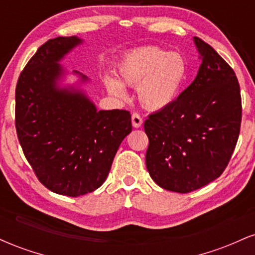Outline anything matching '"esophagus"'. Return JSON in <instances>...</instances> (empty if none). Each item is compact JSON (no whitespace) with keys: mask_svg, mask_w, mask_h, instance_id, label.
<instances>
[{"mask_svg":"<svg viewBox=\"0 0 255 255\" xmlns=\"http://www.w3.org/2000/svg\"><path fill=\"white\" fill-rule=\"evenodd\" d=\"M131 125H133L134 128L141 127L142 119L137 113H133V115H131Z\"/></svg>","mask_w":255,"mask_h":255,"instance_id":"esophagus-1","label":"esophagus"}]
</instances>
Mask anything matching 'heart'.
Instances as JSON below:
<instances>
[{
	"label": "heart",
	"instance_id": "1",
	"mask_svg": "<svg viewBox=\"0 0 255 255\" xmlns=\"http://www.w3.org/2000/svg\"><path fill=\"white\" fill-rule=\"evenodd\" d=\"M120 80L105 79L107 89L120 99L127 98L122 84L136 87L140 105L146 110L159 111L176 101L187 77L186 60L177 52L158 46H145L128 52L118 67Z\"/></svg>",
	"mask_w": 255,
	"mask_h": 255
}]
</instances>
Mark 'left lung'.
<instances>
[{"label": "left lung", "mask_w": 255, "mask_h": 255, "mask_svg": "<svg viewBox=\"0 0 255 255\" xmlns=\"http://www.w3.org/2000/svg\"><path fill=\"white\" fill-rule=\"evenodd\" d=\"M201 64L194 81L170 107L151 114L146 166L166 191L189 193L222 175L238 142L242 107L235 72L194 37Z\"/></svg>", "instance_id": "1"}]
</instances>
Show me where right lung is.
Returning <instances> with one entry per match:
<instances>
[{
  "label": "right lung",
  "mask_w": 255,
  "mask_h": 255,
  "mask_svg": "<svg viewBox=\"0 0 255 255\" xmlns=\"http://www.w3.org/2000/svg\"><path fill=\"white\" fill-rule=\"evenodd\" d=\"M83 43L77 36L44 43L20 74L15 128L38 180L51 192L80 197L99 188L122 140L131 131L127 110H97L83 90L61 86L60 61ZM80 83L89 79L77 71Z\"/></svg>",
  "instance_id": "right-lung-1"
}]
</instances>
